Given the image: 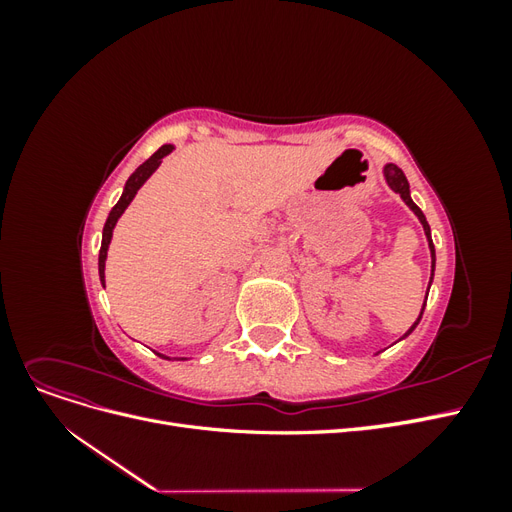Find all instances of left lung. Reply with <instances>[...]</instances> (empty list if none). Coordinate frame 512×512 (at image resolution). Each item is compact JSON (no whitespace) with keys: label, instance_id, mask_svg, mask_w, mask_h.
Segmentation results:
<instances>
[{"label":"left lung","instance_id":"8db88e82","mask_svg":"<svg viewBox=\"0 0 512 512\" xmlns=\"http://www.w3.org/2000/svg\"><path fill=\"white\" fill-rule=\"evenodd\" d=\"M384 177H386V183L391 185V190L397 192L401 198H404V203L414 211V215H416L418 220H421V224H423V228H425V235H427V241H429V250H431V277H433V267H436V250H433L431 230H429V224H427V220H425L423 211L412 203V198H410V185H408V179H406V175H404V170H401V168L395 166V164H386V166H384ZM427 290H429V288H427ZM423 309H425V305H423ZM421 316H423V312H421ZM421 316H418V320L412 324L410 331H408L404 337H408V335L416 329V324L421 322Z\"/></svg>","mask_w":512,"mask_h":512}]
</instances>
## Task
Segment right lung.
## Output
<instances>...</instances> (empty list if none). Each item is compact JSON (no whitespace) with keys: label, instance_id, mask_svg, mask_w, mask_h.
I'll return each mask as SVG.
<instances>
[{"label":"right lung","instance_id":"add662e5","mask_svg":"<svg viewBox=\"0 0 512 512\" xmlns=\"http://www.w3.org/2000/svg\"><path fill=\"white\" fill-rule=\"evenodd\" d=\"M173 151V145H162L153 156L143 162L141 166H138L134 173L130 175V179L126 181V188H123V194L121 198L117 200V205L111 209V213H108L106 218V224H104V230H102V247H100V258H98V271H100V280L104 284V262H106V252H108V243H111V237H113V228L117 224V220L121 218V213L126 211V207L132 203V198L136 196V192L141 190V185L153 175V170H156L162 162L164 156H168V153Z\"/></svg>","mask_w":512,"mask_h":512}]
</instances>
